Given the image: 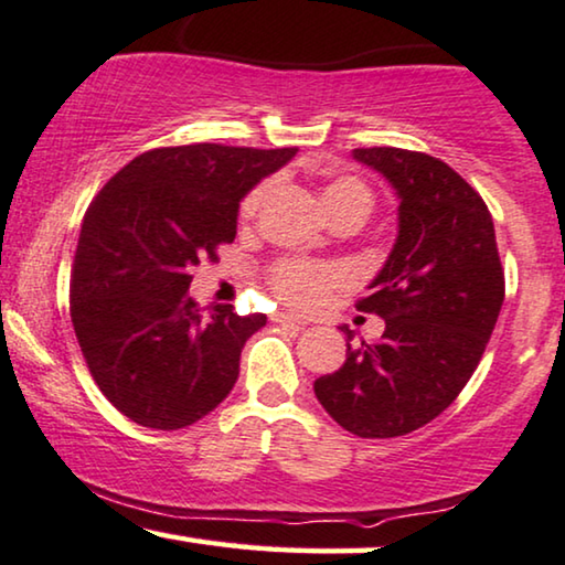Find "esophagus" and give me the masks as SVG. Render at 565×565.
Wrapping results in <instances>:
<instances>
[{"instance_id":"1","label":"esophagus","mask_w":565,"mask_h":565,"mask_svg":"<svg viewBox=\"0 0 565 565\" xmlns=\"http://www.w3.org/2000/svg\"><path fill=\"white\" fill-rule=\"evenodd\" d=\"M273 321H277V323H296V327H306V321L298 319V316H292V313H275Z\"/></svg>"}]
</instances>
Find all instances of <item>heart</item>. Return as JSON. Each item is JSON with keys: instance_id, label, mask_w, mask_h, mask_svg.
Masks as SVG:
<instances>
[{"instance_id": "1", "label": "heart", "mask_w": 565, "mask_h": 565, "mask_svg": "<svg viewBox=\"0 0 565 565\" xmlns=\"http://www.w3.org/2000/svg\"><path fill=\"white\" fill-rule=\"evenodd\" d=\"M265 192L267 184H259V188H254L249 195L244 198L242 218H252V215L259 211ZM321 200L323 205H327L329 215L347 211L367 215L370 207H373V190H370L360 177L342 174L323 184ZM342 280V269L321 267L306 259H282L269 269V288H273L275 296L280 298L282 303L300 308V311L319 308L323 300H327L329 290Z\"/></svg>"}]
</instances>
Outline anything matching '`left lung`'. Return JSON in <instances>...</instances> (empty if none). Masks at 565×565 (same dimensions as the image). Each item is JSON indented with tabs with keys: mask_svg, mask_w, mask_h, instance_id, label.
<instances>
[{
	"mask_svg": "<svg viewBox=\"0 0 565 565\" xmlns=\"http://www.w3.org/2000/svg\"><path fill=\"white\" fill-rule=\"evenodd\" d=\"M352 157L373 167L398 195V236L367 298L385 321L375 344L352 347L316 398L339 427L388 439L424 427L458 398L504 303L497 234L483 198L429 153L375 146Z\"/></svg>",
	"mask_w": 565,
	"mask_h": 565,
	"instance_id": "left-lung-1",
	"label": "left lung"
}]
</instances>
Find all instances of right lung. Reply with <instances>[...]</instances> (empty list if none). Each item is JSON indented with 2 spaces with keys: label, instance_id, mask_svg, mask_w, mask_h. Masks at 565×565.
<instances>
[{
  "label": "right lung",
  "instance_id": "add662e5",
  "mask_svg": "<svg viewBox=\"0 0 565 565\" xmlns=\"http://www.w3.org/2000/svg\"><path fill=\"white\" fill-rule=\"evenodd\" d=\"M298 149L192 143L128 161L92 200L76 244L68 308L105 398L149 429L211 414L267 316L200 311L190 269L236 238L238 203Z\"/></svg>",
  "mask_w": 565,
  "mask_h": 565
}]
</instances>
